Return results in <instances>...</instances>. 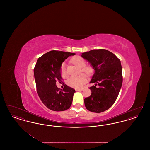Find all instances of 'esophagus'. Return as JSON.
<instances>
[{
	"label": "esophagus",
	"instance_id": "esophagus-1",
	"mask_svg": "<svg viewBox=\"0 0 150 150\" xmlns=\"http://www.w3.org/2000/svg\"><path fill=\"white\" fill-rule=\"evenodd\" d=\"M83 88H81V89H75L76 91H83Z\"/></svg>",
	"mask_w": 150,
	"mask_h": 150
}]
</instances>
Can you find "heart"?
Segmentation results:
<instances>
[{
    "label": "heart",
    "instance_id": "heart-1",
    "mask_svg": "<svg viewBox=\"0 0 150 150\" xmlns=\"http://www.w3.org/2000/svg\"><path fill=\"white\" fill-rule=\"evenodd\" d=\"M71 62L73 64H75L81 67V71L84 72L88 75H91L93 74V68L89 65L86 64V60L80 56H75L71 59ZM61 74L63 78L67 76V72L66 71V67L65 63H63L61 66ZM87 81V78L84 74H80L78 76H71L67 80V85L74 88H80Z\"/></svg>",
    "mask_w": 150,
    "mask_h": 150
}]
</instances>
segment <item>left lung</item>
I'll list each match as a JSON object with an SVG mask.
<instances>
[{"mask_svg": "<svg viewBox=\"0 0 150 150\" xmlns=\"http://www.w3.org/2000/svg\"><path fill=\"white\" fill-rule=\"evenodd\" d=\"M95 70L91 83V95L84 99L86 109L100 113L108 110L117 99L122 83L120 60L112 52L104 49L93 50L82 53ZM98 85V87H96Z\"/></svg>", "mask_w": 150, "mask_h": 150, "instance_id": "left-lung-1", "label": "left lung"}]
</instances>
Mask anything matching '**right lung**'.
Wrapping results in <instances>:
<instances>
[{
  "label": "right lung",
  "instance_id": "add662e5",
  "mask_svg": "<svg viewBox=\"0 0 150 150\" xmlns=\"http://www.w3.org/2000/svg\"><path fill=\"white\" fill-rule=\"evenodd\" d=\"M75 53L51 50L39 57L34 69L36 91L43 104L52 111H62L71 105L75 90L66 85L57 88V81L62 82L61 66L64 60Z\"/></svg>",
  "mask_w": 150,
  "mask_h": 150
}]
</instances>
